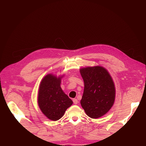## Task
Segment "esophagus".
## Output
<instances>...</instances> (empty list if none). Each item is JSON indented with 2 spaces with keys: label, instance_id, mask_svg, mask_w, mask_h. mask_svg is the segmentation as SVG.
<instances>
[{
  "label": "esophagus",
  "instance_id": "obj_1",
  "mask_svg": "<svg viewBox=\"0 0 146 146\" xmlns=\"http://www.w3.org/2000/svg\"><path fill=\"white\" fill-rule=\"evenodd\" d=\"M72 100H73V102H74V104H77L78 103V102L77 99H73Z\"/></svg>",
  "mask_w": 146,
  "mask_h": 146
}]
</instances>
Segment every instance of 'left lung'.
<instances>
[{"instance_id": "left-lung-1", "label": "left lung", "mask_w": 146, "mask_h": 146, "mask_svg": "<svg viewBox=\"0 0 146 146\" xmlns=\"http://www.w3.org/2000/svg\"><path fill=\"white\" fill-rule=\"evenodd\" d=\"M84 81V91L80 104L87 115L100 117L111 109L115 100L116 90L107 70L102 66L80 69Z\"/></svg>"}]
</instances>
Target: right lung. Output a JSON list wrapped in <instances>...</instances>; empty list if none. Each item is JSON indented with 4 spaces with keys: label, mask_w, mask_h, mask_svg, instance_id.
Masks as SVG:
<instances>
[{
    "label": "right lung",
    "mask_w": 146,
    "mask_h": 146,
    "mask_svg": "<svg viewBox=\"0 0 146 146\" xmlns=\"http://www.w3.org/2000/svg\"><path fill=\"white\" fill-rule=\"evenodd\" d=\"M63 76L57 77L51 74H47L42 79L39 85L38 106L42 113L54 121L62 117L73 103L60 86Z\"/></svg>",
    "instance_id": "obj_1"
}]
</instances>
